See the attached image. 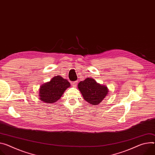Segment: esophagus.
<instances>
[{"label":"esophagus","instance_id":"esophagus-1","mask_svg":"<svg viewBox=\"0 0 155 155\" xmlns=\"http://www.w3.org/2000/svg\"><path fill=\"white\" fill-rule=\"evenodd\" d=\"M77 83H78V81H74V82L72 83V86H74V87H76V86L77 85Z\"/></svg>","mask_w":155,"mask_h":155}]
</instances>
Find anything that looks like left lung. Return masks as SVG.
<instances>
[{
  "instance_id": "left-lung-1",
  "label": "left lung",
  "mask_w": 155,
  "mask_h": 155,
  "mask_svg": "<svg viewBox=\"0 0 155 155\" xmlns=\"http://www.w3.org/2000/svg\"><path fill=\"white\" fill-rule=\"evenodd\" d=\"M78 88L85 100L93 105L99 104L109 92L107 87L100 85L91 78L81 81L78 83Z\"/></svg>"
}]
</instances>
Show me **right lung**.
<instances>
[{"mask_svg":"<svg viewBox=\"0 0 155 155\" xmlns=\"http://www.w3.org/2000/svg\"><path fill=\"white\" fill-rule=\"evenodd\" d=\"M70 83L61 76L53 77L49 82L40 87L39 91V100L46 103H54L58 101Z\"/></svg>","mask_w":155,"mask_h":155,"instance_id":"add662e5","label":"right lung"}]
</instances>
